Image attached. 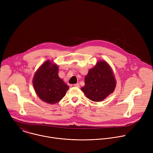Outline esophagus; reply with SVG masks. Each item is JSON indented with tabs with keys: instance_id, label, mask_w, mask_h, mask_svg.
Returning a JSON list of instances; mask_svg holds the SVG:
<instances>
[{
	"instance_id": "esophagus-1",
	"label": "esophagus",
	"mask_w": 153,
	"mask_h": 153,
	"mask_svg": "<svg viewBox=\"0 0 153 153\" xmlns=\"http://www.w3.org/2000/svg\"><path fill=\"white\" fill-rule=\"evenodd\" d=\"M73 86H75V87H77V88H79V87H80V85H79V83L74 84V85H73Z\"/></svg>"
}]
</instances>
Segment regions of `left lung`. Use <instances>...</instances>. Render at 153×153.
<instances>
[{
  "label": "left lung",
  "mask_w": 153,
  "mask_h": 153,
  "mask_svg": "<svg viewBox=\"0 0 153 153\" xmlns=\"http://www.w3.org/2000/svg\"><path fill=\"white\" fill-rule=\"evenodd\" d=\"M116 85L113 72L106 62L99 61L85 77V86L81 90L87 98L100 102L112 93Z\"/></svg>",
  "instance_id": "obj_1"
}]
</instances>
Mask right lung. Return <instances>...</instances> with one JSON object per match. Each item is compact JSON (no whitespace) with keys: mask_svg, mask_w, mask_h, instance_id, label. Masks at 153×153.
I'll use <instances>...</instances> for the list:
<instances>
[{"mask_svg":"<svg viewBox=\"0 0 153 153\" xmlns=\"http://www.w3.org/2000/svg\"><path fill=\"white\" fill-rule=\"evenodd\" d=\"M58 66L50 60L43 63L36 72L33 83L38 97L43 102L54 104L66 94L69 86L58 75Z\"/></svg>","mask_w":153,"mask_h":153,"instance_id":"right-lung-1","label":"right lung"}]
</instances>
